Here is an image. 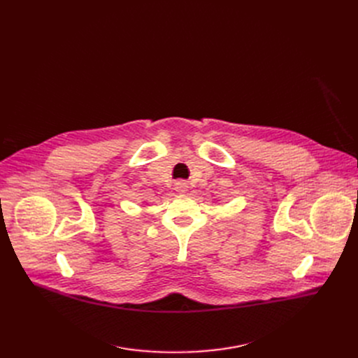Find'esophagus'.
<instances>
[{
  "label": "esophagus",
  "mask_w": 358,
  "mask_h": 358,
  "mask_svg": "<svg viewBox=\"0 0 358 358\" xmlns=\"http://www.w3.org/2000/svg\"><path fill=\"white\" fill-rule=\"evenodd\" d=\"M174 185H176V190H177V192H185L187 187H189V185H187V181H184V180L176 181Z\"/></svg>",
  "instance_id": "obj_1"
}]
</instances>
